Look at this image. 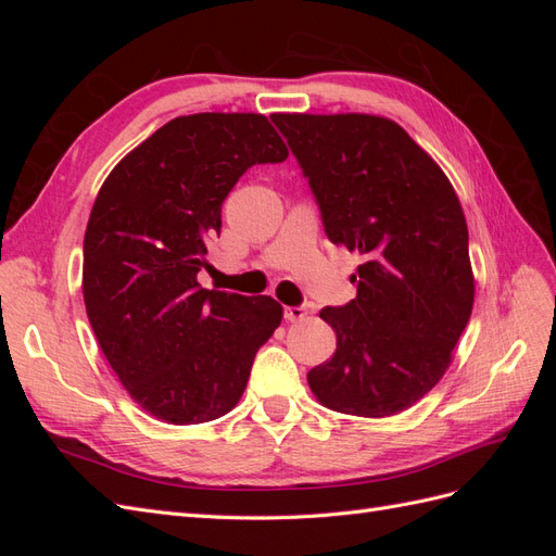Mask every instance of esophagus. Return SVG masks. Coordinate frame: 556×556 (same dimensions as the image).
<instances>
[{"label": "esophagus", "instance_id": "obj_1", "mask_svg": "<svg viewBox=\"0 0 556 556\" xmlns=\"http://www.w3.org/2000/svg\"><path fill=\"white\" fill-rule=\"evenodd\" d=\"M308 313H306V308L304 306H288L285 308V319H288V323H301V319H304Z\"/></svg>", "mask_w": 556, "mask_h": 556}]
</instances>
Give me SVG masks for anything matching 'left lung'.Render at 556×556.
Returning <instances> with one entry per match:
<instances>
[{"label":"left lung","instance_id":"obj_1","mask_svg":"<svg viewBox=\"0 0 556 556\" xmlns=\"http://www.w3.org/2000/svg\"><path fill=\"white\" fill-rule=\"evenodd\" d=\"M331 243L357 250V296L319 317L336 352L308 371L325 408L392 417L431 392L476 299L468 227L450 178L390 117L274 113Z\"/></svg>","mask_w":556,"mask_h":556}]
</instances>
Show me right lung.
<instances>
[{"label":"right lung","mask_w":556,"mask_h":556,"mask_svg":"<svg viewBox=\"0 0 556 556\" xmlns=\"http://www.w3.org/2000/svg\"><path fill=\"white\" fill-rule=\"evenodd\" d=\"M288 146L262 113L174 117L113 166L83 241V299L106 362L166 425H201L237 406L282 306L201 288L223 201L252 164Z\"/></svg>","instance_id":"right-lung-1"}]
</instances>
